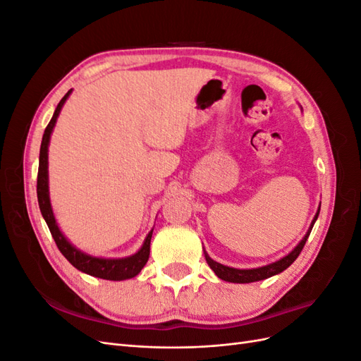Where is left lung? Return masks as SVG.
<instances>
[{"label": "left lung", "instance_id": "obj_1", "mask_svg": "<svg viewBox=\"0 0 361 361\" xmlns=\"http://www.w3.org/2000/svg\"><path fill=\"white\" fill-rule=\"evenodd\" d=\"M319 211H321V204L318 207V212L314 214L313 220L310 223V227L307 233L304 235V238L301 239V241L297 244V247H295L290 253H288L286 256H283L281 259L272 262V264H268V265H264V267H259V268H250V269H239V268H232V267H227V265H223V264H218V262H215L214 259L209 257V255L206 253V251L203 250L204 253V259L207 262V265L211 267V269L215 272V276L218 279H221L224 281H231V283H253V281H260V280H265V279H269L272 276H277L280 274V272L285 271L286 268H289L295 259H297L301 253V250L305 244V241H307V238L312 232L313 228V224L314 221L318 220V215H319Z\"/></svg>", "mask_w": 361, "mask_h": 361}]
</instances>
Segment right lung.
Wrapping results in <instances>:
<instances>
[{
  "label": "right lung",
  "mask_w": 361,
  "mask_h": 361,
  "mask_svg": "<svg viewBox=\"0 0 361 361\" xmlns=\"http://www.w3.org/2000/svg\"><path fill=\"white\" fill-rule=\"evenodd\" d=\"M71 93L72 90H69L66 94H64L63 99L59 102L51 122L48 123L45 134H43V138H42L40 155H39V173H37V200H39L42 216L45 218V221L49 227V232L54 238V241H56L59 250L61 251V255L66 257L76 269H80L81 272H85V274L89 276L104 279V280L120 281V280L133 279L138 276L140 271L143 269L145 265L147 264L149 253H150V239H152V233H154V228L147 233L143 245H141V248L137 251V253L126 257H97L89 253H84L82 250L75 247L69 239L63 235V232L60 231V227L57 224L56 215H54L51 199H49L48 147H49V140H51L54 126H56L61 108L64 102L68 101Z\"/></svg>",
  "instance_id": "add662e5"
}]
</instances>
